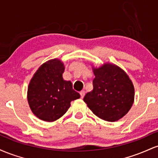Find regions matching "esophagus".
<instances>
[{"label":"esophagus","instance_id":"34e87169","mask_svg":"<svg viewBox=\"0 0 158 158\" xmlns=\"http://www.w3.org/2000/svg\"><path fill=\"white\" fill-rule=\"evenodd\" d=\"M85 90H81V91H80V96H81V99H83V97H85Z\"/></svg>","mask_w":158,"mask_h":158}]
</instances>
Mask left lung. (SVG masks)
<instances>
[{"mask_svg":"<svg viewBox=\"0 0 158 158\" xmlns=\"http://www.w3.org/2000/svg\"><path fill=\"white\" fill-rule=\"evenodd\" d=\"M94 89L86 94L84 102L99 118L118 120L133 105L135 88L131 81L122 69L111 64L94 69Z\"/></svg>","mask_w":158,"mask_h":158,"instance_id":"1","label":"left lung"}]
</instances>
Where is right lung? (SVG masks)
I'll use <instances>...</instances> for the list:
<instances>
[{
  "mask_svg": "<svg viewBox=\"0 0 158 158\" xmlns=\"http://www.w3.org/2000/svg\"><path fill=\"white\" fill-rule=\"evenodd\" d=\"M64 65L58 59L43 64L34 74L28 88L29 105L32 113L44 121L60 118L70 108V102L80 95L70 81L62 78Z\"/></svg>",
  "mask_w": 158,
  "mask_h": 158,
  "instance_id": "1",
  "label": "right lung"
}]
</instances>
